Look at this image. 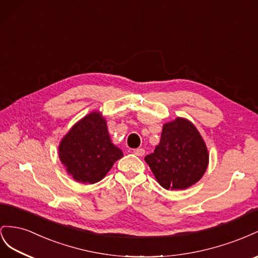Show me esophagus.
<instances>
[{
  "label": "esophagus",
  "instance_id": "obj_1",
  "mask_svg": "<svg viewBox=\"0 0 258 258\" xmlns=\"http://www.w3.org/2000/svg\"><path fill=\"white\" fill-rule=\"evenodd\" d=\"M134 154H136L137 157H143L145 154V150L143 148H138V149H134Z\"/></svg>",
  "mask_w": 258,
  "mask_h": 258
}]
</instances>
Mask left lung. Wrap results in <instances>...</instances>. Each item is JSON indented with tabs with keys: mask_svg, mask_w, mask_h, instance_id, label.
<instances>
[{
	"mask_svg": "<svg viewBox=\"0 0 258 258\" xmlns=\"http://www.w3.org/2000/svg\"><path fill=\"white\" fill-rule=\"evenodd\" d=\"M145 161L164 189L182 190L201 179L209 165V152L195 125L176 117L163 125L160 144Z\"/></svg>",
	"mask_w": 258,
	"mask_h": 258,
	"instance_id": "8db88e82",
	"label": "left lung"
}]
</instances>
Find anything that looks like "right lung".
Here are the masks:
<instances>
[{
    "mask_svg": "<svg viewBox=\"0 0 258 258\" xmlns=\"http://www.w3.org/2000/svg\"><path fill=\"white\" fill-rule=\"evenodd\" d=\"M123 152L111 142L106 120L94 111L76 123L59 144V159L73 179L95 183L105 177Z\"/></svg>",
    "mask_w": 258,
    "mask_h": 258,
    "instance_id": "add662e5",
    "label": "right lung"
}]
</instances>
